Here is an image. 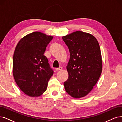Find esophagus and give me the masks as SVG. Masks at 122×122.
<instances>
[{
  "instance_id": "obj_1",
  "label": "esophagus",
  "mask_w": 122,
  "mask_h": 122,
  "mask_svg": "<svg viewBox=\"0 0 122 122\" xmlns=\"http://www.w3.org/2000/svg\"><path fill=\"white\" fill-rule=\"evenodd\" d=\"M62 69V68L61 67H59L58 68H56L55 69V70H56V71H59V70H61Z\"/></svg>"
}]
</instances>
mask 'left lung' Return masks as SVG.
Here are the masks:
<instances>
[{"label": "left lung", "instance_id": "8db88e82", "mask_svg": "<svg viewBox=\"0 0 122 122\" xmlns=\"http://www.w3.org/2000/svg\"><path fill=\"white\" fill-rule=\"evenodd\" d=\"M62 40L70 54L67 66L69 77L64 83L65 89L73 98L83 97L93 90L102 72L99 43L93 35L81 31L62 36Z\"/></svg>", "mask_w": 122, "mask_h": 122}]
</instances>
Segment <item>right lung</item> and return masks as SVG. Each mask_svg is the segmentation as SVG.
<instances>
[{
  "instance_id": "add662e5",
  "label": "right lung",
  "mask_w": 122,
  "mask_h": 122,
  "mask_svg": "<svg viewBox=\"0 0 122 122\" xmlns=\"http://www.w3.org/2000/svg\"><path fill=\"white\" fill-rule=\"evenodd\" d=\"M53 36L36 31L22 38L17 44L13 60V74L18 87L30 97H38L46 91L53 74L44 55Z\"/></svg>"
}]
</instances>
